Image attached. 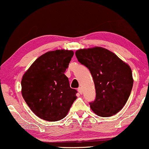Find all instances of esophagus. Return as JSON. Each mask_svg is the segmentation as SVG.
<instances>
[{"label":"esophagus","mask_w":149,"mask_h":149,"mask_svg":"<svg viewBox=\"0 0 149 149\" xmlns=\"http://www.w3.org/2000/svg\"><path fill=\"white\" fill-rule=\"evenodd\" d=\"M77 91L80 94H82V88H81V87H79V88H77Z\"/></svg>","instance_id":"34e87169"}]
</instances>
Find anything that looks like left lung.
Here are the masks:
<instances>
[{"label": "left lung", "mask_w": 149, "mask_h": 149, "mask_svg": "<svg viewBox=\"0 0 149 149\" xmlns=\"http://www.w3.org/2000/svg\"><path fill=\"white\" fill-rule=\"evenodd\" d=\"M75 54L93 79L96 96L89 103L91 109L102 117L116 114L127 102L133 86L130 66L102 47L79 49Z\"/></svg>", "instance_id": "left-lung-1"}]
</instances>
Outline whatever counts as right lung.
Returning a JSON list of instances; mask_svg holds the SVG:
<instances>
[{
	"label": "right lung",
	"instance_id": "1",
	"mask_svg": "<svg viewBox=\"0 0 149 149\" xmlns=\"http://www.w3.org/2000/svg\"><path fill=\"white\" fill-rule=\"evenodd\" d=\"M74 55L72 51L56 50L45 53L31 65L22 79V93L30 109L47 121L65 117L77 99L64 72Z\"/></svg>",
	"mask_w": 149,
	"mask_h": 149
}]
</instances>
